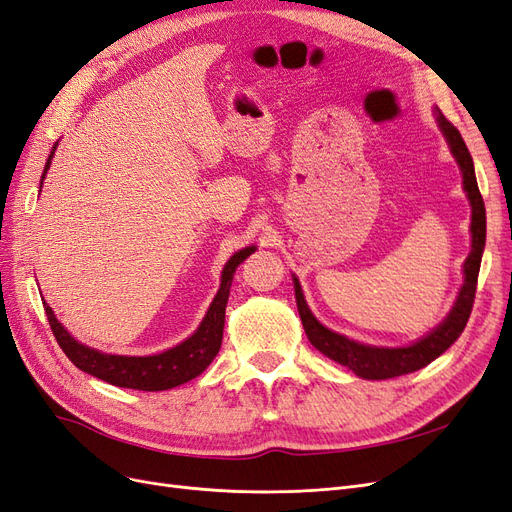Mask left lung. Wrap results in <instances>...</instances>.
Returning a JSON list of instances; mask_svg holds the SVG:
<instances>
[{
  "label": "left lung",
  "mask_w": 512,
  "mask_h": 512,
  "mask_svg": "<svg viewBox=\"0 0 512 512\" xmlns=\"http://www.w3.org/2000/svg\"><path fill=\"white\" fill-rule=\"evenodd\" d=\"M436 119L438 126L444 132L448 147H451L453 156L463 173V190H466L470 205H472V252L466 258V265H463V273H466V282H463L459 297L455 301V307L446 320L440 324L436 331H431L427 337L418 339L416 344L408 348H374V346H363L359 342H352V339L337 335L329 331L327 327L312 316L309 307L305 303V297L301 292L299 282L294 280V297H297L299 316L303 322V329L307 333V339L312 342L316 350L327 354L329 359L337 361L339 365H346L352 369L356 376L365 380H386V378H397L410 374V371L421 369L436 361L438 356L455 344V339L463 333L468 324V318L472 314V305L476 297V282H478V271H480V258H483L485 250V203L483 196L478 192V183L474 175V162L470 151L463 143L459 130L448 121L438 108H436Z\"/></svg>",
  "instance_id": "8db88e82"
}]
</instances>
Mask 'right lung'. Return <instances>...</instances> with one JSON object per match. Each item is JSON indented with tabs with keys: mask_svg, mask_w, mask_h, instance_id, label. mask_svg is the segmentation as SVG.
Wrapping results in <instances>:
<instances>
[{
	"mask_svg": "<svg viewBox=\"0 0 512 512\" xmlns=\"http://www.w3.org/2000/svg\"><path fill=\"white\" fill-rule=\"evenodd\" d=\"M55 151V147H53ZM53 151L49 160H46V170L51 166ZM42 175V179H44ZM254 252V247H245L232 256L222 271V284L218 294L209 307L205 320L200 322L198 331L185 339L183 344L170 348L162 354L153 356H117V354H102L94 348H87L76 342V339L61 327L55 318L53 309L44 301L46 320L51 324V331L57 339L59 348L64 350L68 359L87 374L96 376L108 384L123 386V389H136V391H166L188 382L196 376L203 374L207 365L215 359L220 346H222V333H224V316H226V303L232 286V277H235L237 267Z\"/></svg>",
	"mask_w": 512,
	"mask_h": 512,
	"instance_id": "obj_1",
	"label": "right lung"
}]
</instances>
